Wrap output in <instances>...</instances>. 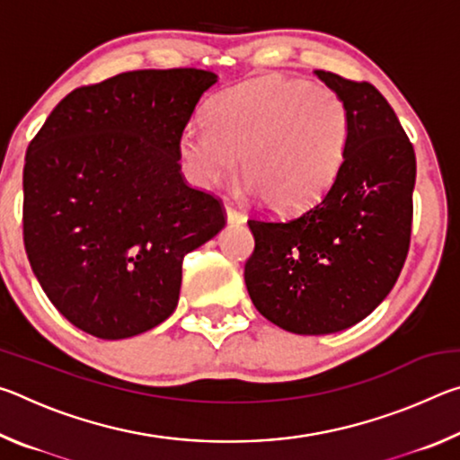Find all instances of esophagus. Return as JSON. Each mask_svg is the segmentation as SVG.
I'll return each mask as SVG.
<instances>
[{
  "label": "esophagus",
  "mask_w": 460,
  "mask_h": 460,
  "mask_svg": "<svg viewBox=\"0 0 460 460\" xmlns=\"http://www.w3.org/2000/svg\"><path fill=\"white\" fill-rule=\"evenodd\" d=\"M225 215H227V221L231 225H239V223L245 221V215L239 213L237 208H233L231 205H225Z\"/></svg>",
  "instance_id": "1"
}]
</instances>
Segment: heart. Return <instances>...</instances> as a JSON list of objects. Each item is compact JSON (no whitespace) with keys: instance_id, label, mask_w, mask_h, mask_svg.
<instances>
[{"instance_id":"b5f03b06","label":"heart","mask_w":460,"mask_h":460,"mask_svg":"<svg viewBox=\"0 0 460 460\" xmlns=\"http://www.w3.org/2000/svg\"><path fill=\"white\" fill-rule=\"evenodd\" d=\"M351 118L337 91L268 75L221 93L207 109V128H186L178 154L190 181L208 189L237 164L245 190L270 211L313 207L345 164Z\"/></svg>"}]
</instances>
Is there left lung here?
<instances>
[{"label":"left lung","instance_id":"8db88e82","mask_svg":"<svg viewBox=\"0 0 460 460\" xmlns=\"http://www.w3.org/2000/svg\"><path fill=\"white\" fill-rule=\"evenodd\" d=\"M351 118L345 164L324 197L292 219H249L245 286L255 308L296 334H331L369 316L398 279L411 233L416 155L398 115L369 83L314 71Z\"/></svg>","mask_w":460,"mask_h":460}]
</instances>
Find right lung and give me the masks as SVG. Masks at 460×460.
Listing matches in <instances>:
<instances>
[{
    "instance_id": "add662e5",
    "label": "right lung",
    "mask_w": 460,
    "mask_h": 460,
    "mask_svg": "<svg viewBox=\"0 0 460 460\" xmlns=\"http://www.w3.org/2000/svg\"><path fill=\"white\" fill-rule=\"evenodd\" d=\"M211 71H134L75 89L30 142L24 245L58 313L93 337H136L178 305L182 260L225 227L181 174L178 139Z\"/></svg>"
}]
</instances>
